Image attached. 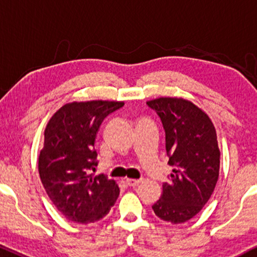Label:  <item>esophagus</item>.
<instances>
[{"label":"esophagus","instance_id":"1","mask_svg":"<svg viewBox=\"0 0 257 257\" xmlns=\"http://www.w3.org/2000/svg\"><path fill=\"white\" fill-rule=\"evenodd\" d=\"M126 185L131 186V187H137V186H139L141 184V180H135V179H126Z\"/></svg>","mask_w":257,"mask_h":257}]
</instances>
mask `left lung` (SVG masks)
<instances>
[{"instance_id":"left-lung-1","label":"left lung","mask_w":257,"mask_h":257,"mask_svg":"<svg viewBox=\"0 0 257 257\" xmlns=\"http://www.w3.org/2000/svg\"><path fill=\"white\" fill-rule=\"evenodd\" d=\"M146 104L162 120L168 163L174 167L152 209L159 219L184 223L202 210L219 179L216 131L208 114L188 100L158 98Z\"/></svg>"}]
</instances>
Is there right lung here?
<instances>
[{
    "label": "right lung",
    "instance_id": "right-lung-1",
    "mask_svg": "<svg viewBox=\"0 0 257 257\" xmlns=\"http://www.w3.org/2000/svg\"><path fill=\"white\" fill-rule=\"evenodd\" d=\"M123 101H73L52 116L44 129L38 173L53 204L67 220L90 223L106 216L116 203L119 187L104 174L94 176L96 133L102 120Z\"/></svg>",
    "mask_w": 257,
    "mask_h": 257
}]
</instances>
